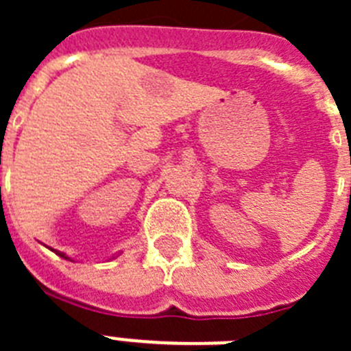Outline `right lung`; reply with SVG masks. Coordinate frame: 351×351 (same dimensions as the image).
Masks as SVG:
<instances>
[{"label": "right lung", "instance_id": "add662e5", "mask_svg": "<svg viewBox=\"0 0 351 351\" xmlns=\"http://www.w3.org/2000/svg\"><path fill=\"white\" fill-rule=\"evenodd\" d=\"M52 251H54V250H52ZM56 255H60V256H63V258L70 260V258H68V256H66V255H64V253H61V251H56Z\"/></svg>", "mask_w": 351, "mask_h": 351}]
</instances>
